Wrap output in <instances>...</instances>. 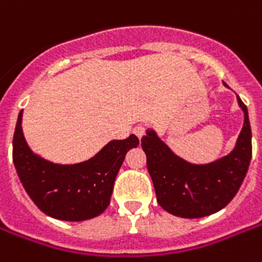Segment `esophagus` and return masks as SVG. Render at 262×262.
<instances>
[{"instance_id": "obj_1", "label": "esophagus", "mask_w": 262, "mask_h": 262, "mask_svg": "<svg viewBox=\"0 0 262 262\" xmlns=\"http://www.w3.org/2000/svg\"><path fill=\"white\" fill-rule=\"evenodd\" d=\"M133 133H135L139 139H141V137L145 135V127H144V125H137V126L133 127Z\"/></svg>"}]
</instances>
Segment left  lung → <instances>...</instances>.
Masks as SVG:
<instances>
[{"mask_svg": "<svg viewBox=\"0 0 262 262\" xmlns=\"http://www.w3.org/2000/svg\"><path fill=\"white\" fill-rule=\"evenodd\" d=\"M236 100L244 111V127L234 149L211 163L195 164L182 159L154 129H147L141 147L147 155L156 200L168 213L185 219L209 216L223 209L239 190L252 159V130L248 107L239 96Z\"/></svg>", "mask_w": 262, "mask_h": 262, "instance_id": "1", "label": "left lung"}]
</instances>
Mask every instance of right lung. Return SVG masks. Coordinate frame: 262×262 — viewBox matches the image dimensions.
I'll return each mask as SVG.
<instances>
[{"instance_id": "1", "label": "right lung", "mask_w": 262, "mask_h": 262, "mask_svg": "<svg viewBox=\"0 0 262 262\" xmlns=\"http://www.w3.org/2000/svg\"><path fill=\"white\" fill-rule=\"evenodd\" d=\"M21 121L23 110L14 129L13 163L35 205L47 216L65 222H81L100 215L110 204L126 152L139 145V139L130 135L125 140H111L88 160L61 164L31 149Z\"/></svg>"}]
</instances>
